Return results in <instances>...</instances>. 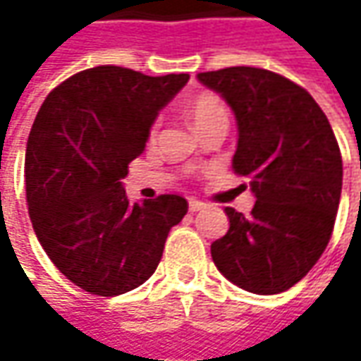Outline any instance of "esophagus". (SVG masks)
<instances>
[{
    "mask_svg": "<svg viewBox=\"0 0 361 361\" xmlns=\"http://www.w3.org/2000/svg\"><path fill=\"white\" fill-rule=\"evenodd\" d=\"M202 209H207L204 202L197 201V199H190V201H188V211H190V213H197V211H202Z\"/></svg>",
    "mask_w": 361,
    "mask_h": 361,
    "instance_id": "obj_1",
    "label": "esophagus"
}]
</instances>
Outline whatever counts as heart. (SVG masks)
I'll return each instance as SVG.
<instances>
[{"label": "heart", "mask_w": 361, "mask_h": 361, "mask_svg": "<svg viewBox=\"0 0 361 361\" xmlns=\"http://www.w3.org/2000/svg\"><path fill=\"white\" fill-rule=\"evenodd\" d=\"M188 116L190 122L195 124V128H201L202 124L211 122L216 118H227V108L225 104L211 94H202L199 98H195L188 106ZM157 138V124H152V128L148 132V140L152 142Z\"/></svg>", "instance_id": "heart-1"}]
</instances>
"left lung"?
<instances>
[{
	"mask_svg": "<svg viewBox=\"0 0 361 361\" xmlns=\"http://www.w3.org/2000/svg\"><path fill=\"white\" fill-rule=\"evenodd\" d=\"M231 106L239 140L233 171L255 195L251 215L227 207L211 245L216 269L257 295L287 291L326 251L341 197V154L310 92L275 72L235 66L197 74Z\"/></svg>",
	"mask_w": 361,
	"mask_h": 361,
	"instance_id": "8db88e82",
	"label": "left lung"
}]
</instances>
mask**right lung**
<instances>
[{
	"mask_svg": "<svg viewBox=\"0 0 361 361\" xmlns=\"http://www.w3.org/2000/svg\"><path fill=\"white\" fill-rule=\"evenodd\" d=\"M187 82L98 66L54 88L35 116L25 148L30 219L51 263L84 291L114 298L145 283L187 215L178 195L132 204L122 187L159 112Z\"/></svg>",
	"mask_w": 361,
	"mask_h": 361,
	"instance_id": "add662e5",
	"label": "right lung"
}]
</instances>
